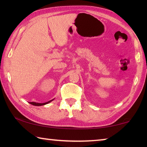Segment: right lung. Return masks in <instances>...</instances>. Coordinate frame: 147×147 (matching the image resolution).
I'll return each instance as SVG.
<instances>
[{"instance_id":"right-lung-1","label":"right lung","mask_w":147,"mask_h":147,"mask_svg":"<svg viewBox=\"0 0 147 147\" xmlns=\"http://www.w3.org/2000/svg\"><path fill=\"white\" fill-rule=\"evenodd\" d=\"M52 100H50L49 102H45V103H36V102H30V104H32V105H34V106H43V105H45V104H47L49 102H51Z\"/></svg>"}]
</instances>
